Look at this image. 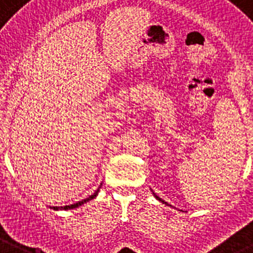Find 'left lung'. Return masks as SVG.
Masks as SVG:
<instances>
[{
	"mask_svg": "<svg viewBox=\"0 0 253 253\" xmlns=\"http://www.w3.org/2000/svg\"><path fill=\"white\" fill-rule=\"evenodd\" d=\"M154 197H156V198H157V199H159V201H161V202H163V203H166V205H167V202H165V201H162V199L159 198L158 195H156V194H154Z\"/></svg>",
	"mask_w": 253,
	"mask_h": 253,
	"instance_id": "obj_1",
	"label": "left lung"
}]
</instances>
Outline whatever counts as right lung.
I'll return each mask as SVG.
<instances>
[{"instance_id": "obj_1", "label": "right lung", "mask_w": 253, "mask_h": 253, "mask_svg": "<svg viewBox=\"0 0 253 253\" xmlns=\"http://www.w3.org/2000/svg\"><path fill=\"white\" fill-rule=\"evenodd\" d=\"M97 193H99V189H97V190L94 193V194L90 195L88 198L84 199V201H81V202L74 203V205H71V206H63V207H54V209H55V210H73V209H77V207H80L81 205H84V203L88 202V201H91V199H94L95 197H96V195H97Z\"/></svg>"}]
</instances>
